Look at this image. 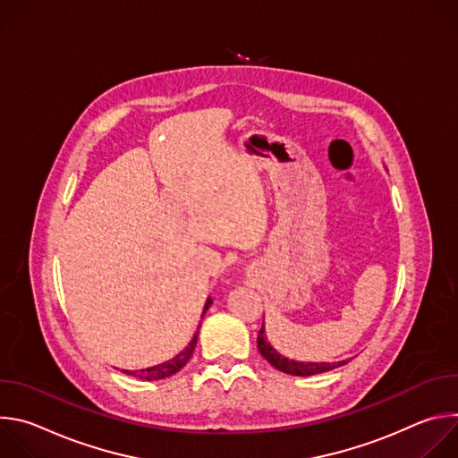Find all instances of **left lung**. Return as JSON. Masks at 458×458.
Here are the masks:
<instances>
[{"instance_id":"left-lung-1","label":"left lung","mask_w":458,"mask_h":458,"mask_svg":"<svg viewBox=\"0 0 458 458\" xmlns=\"http://www.w3.org/2000/svg\"><path fill=\"white\" fill-rule=\"evenodd\" d=\"M257 348L274 368H277L283 373L288 375H297V377H310V375H317V373H324L335 369L339 366H344L348 360H341V362H302V360H293L288 359L284 355H281L267 339V332H265V322L260 326V332L257 335Z\"/></svg>"}]
</instances>
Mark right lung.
<instances>
[{
  "instance_id": "1",
  "label": "right lung",
  "mask_w": 458,
  "mask_h": 458,
  "mask_svg": "<svg viewBox=\"0 0 458 458\" xmlns=\"http://www.w3.org/2000/svg\"><path fill=\"white\" fill-rule=\"evenodd\" d=\"M210 304H212V299L208 297L203 313H207V310L210 308ZM198 335H199V328H198V332L193 334V337H191V341L188 343V346H186L181 353H177L172 360H166V362H163V364H157V366H152V368H145V369H140V371L123 369V373L132 375V377L141 378V380H161V378L172 377V375L177 373L182 366H186V362L190 360V357H191V353H193V348H195V344H198Z\"/></svg>"
}]
</instances>
